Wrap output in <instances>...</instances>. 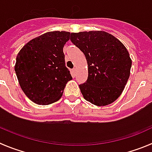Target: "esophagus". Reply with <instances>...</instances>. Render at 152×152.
<instances>
[{
  "label": "esophagus",
  "mask_w": 152,
  "mask_h": 152,
  "mask_svg": "<svg viewBox=\"0 0 152 152\" xmlns=\"http://www.w3.org/2000/svg\"><path fill=\"white\" fill-rule=\"evenodd\" d=\"M72 74H73L74 75H75V74H76V69L75 68L72 69Z\"/></svg>",
  "instance_id": "34e87169"
}]
</instances>
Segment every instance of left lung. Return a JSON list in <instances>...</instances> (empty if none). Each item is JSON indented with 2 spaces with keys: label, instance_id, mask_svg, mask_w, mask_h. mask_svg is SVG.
<instances>
[{
  "label": "left lung",
  "instance_id": "1",
  "mask_svg": "<svg viewBox=\"0 0 152 152\" xmlns=\"http://www.w3.org/2000/svg\"><path fill=\"white\" fill-rule=\"evenodd\" d=\"M71 41L84 53L88 77L79 88L84 99L97 106L113 103L122 94L132 61L122 42L104 31L71 32Z\"/></svg>",
  "mask_w": 152,
  "mask_h": 152
}]
</instances>
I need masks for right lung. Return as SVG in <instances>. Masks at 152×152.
I'll use <instances>...</instances> for the list:
<instances>
[{"instance_id":"1","label":"right lung","mask_w":152,"mask_h":152,"mask_svg":"<svg viewBox=\"0 0 152 152\" xmlns=\"http://www.w3.org/2000/svg\"><path fill=\"white\" fill-rule=\"evenodd\" d=\"M70 35L65 31L46 32L30 40L18 53L15 71L20 87L35 103L58 101L72 79L63 52Z\"/></svg>"}]
</instances>
